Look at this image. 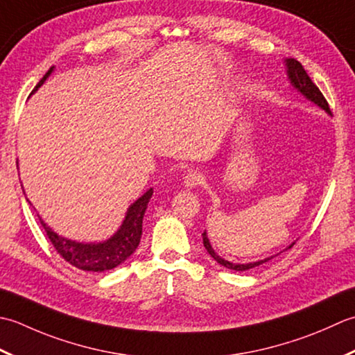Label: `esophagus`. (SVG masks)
<instances>
[{
  "label": "esophagus",
  "mask_w": 355,
  "mask_h": 355,
  "mask_svg": "<svg viewBox=\"0 0 355 355\" xmlns=\"http://www.w3.org/2000/svg\"><path fill=\"white\" fill-rule=\"evenodd\" d=\"M202 180H204V176H202V173L198 170H191L188 171L185 178H184V185L187 188H196L202 184Z\"/></svg>",
  "instance_id": "esophagus-1"
}]
</instances>
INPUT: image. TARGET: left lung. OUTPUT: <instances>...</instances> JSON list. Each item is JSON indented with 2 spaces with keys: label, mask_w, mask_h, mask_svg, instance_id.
<instances>
[{
  "label": "left lung",
  "mask_w": 355,
  "mask_h": 355,
  "mask_svg": "<svg viewBox=\"0 0 355 355\" xmlns=\"http://www.w3.org/2000/svg\"><path fill=\"white\" fill-rule=\"evenodd\" d=\"M285 66H286L288 79H289V83H291V85L294 87V89L297 90L299 93H302V95L305 96L306 99H309L311 103H314L315 105H319L328 114H331V110H329V105L327 103V99H324V96L322 95V92L319 90V87H317L313 81H311V78L308 76L306 70L303 69L302 64L297 60H294V58H288V60H285ZM202 239H204V247L208 251V254L211 256L216 260V262L220 263L222 266H225V268H228V270L247 271V270L254 268V266H259V265H262L265 262H268V260L272 259V257H266L263 260H257V262H251V263H233V262H228V260H225V259H222L219 254H216V251L213 250L211 243H209V241H208L207 231H204V233H202ZM293 245H294V242L289 245L286 250L291 248Z\"/></svg>",
  "instance_id": "1"
}]
</instances>
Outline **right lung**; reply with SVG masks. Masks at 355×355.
<instances>
[{"label":"right lung","instance_id":"right-lung-1","mask_svg":"<svg viewBox=\"0 0 355 355\" xmlns=\"http://www.w3.org/2000/svg\"><path fill=\"white\" fill-rule=\"evenodd\" d=\"M55 67H50L47 73L42 76L41 81L36 84L32 93H35L40 87L44 84L46 79L52 75ZM153 196V188H150L142 196L135 200L128 207L125 219L122 222L119 230L110 239L99 243H81L70 241V239L56 234L55 231L47 227L44 220L40 218L41 225L44 227L49 241L52 242L53 248L56 250L66 262L76 266L83 271L92 272H103L107 270L116 268L118 265L124 263L125 260L133 254L137 245L141 242L142 236V219L146 214L150 198Z\"/></svg>","mask_w":355,"mask_h":355}]
</instances>
